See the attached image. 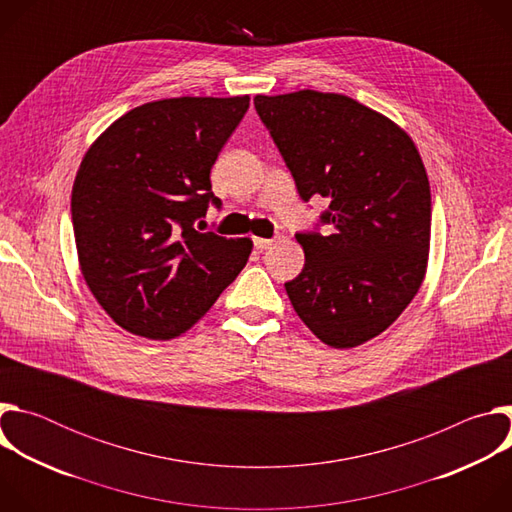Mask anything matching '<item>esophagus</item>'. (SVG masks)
I'll return each mask as SVG.
<instances>
[{
	"instance_id": "obj_1",
	"label": "esophagus",
	"mask_w": 512,
	"mask_h": 512,
	"mask_svg": "<svg viewBox=\"0 0 512 512\" xmlns=\"http://www.w3.org/2000/svg\"><path fill=\"white\" fill-rule=\"evenodd\" d=\"M253 245H255L257 251H265V249H269L273 245V241L271 239H263V237H253Z\"/></svg>"
}]
</instances>
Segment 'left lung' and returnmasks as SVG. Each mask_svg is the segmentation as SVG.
Here are the masks:
<instances>
[{
    "label": "left lung",
    "instance_id": "obj_1",
    "mask_svg": "<svg viewBox=\"0 0 512 512\" xmlns=\"http://www.w3.org/2000/svg\"><path fill=\"white\" fill-rule=\"evenodd\" d=\"M255 109L304 200H330V235H298L302 273L285 283L302 322L332 348L385 332L419 291L431 194L409 133L358 101L320 91L257 95Z\"/></svg>",
    "mask_w": 512,
    "mask_h": 512
}]
</instances>
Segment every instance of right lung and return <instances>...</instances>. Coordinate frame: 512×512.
Here are the masks:
<instances>
[{
    "label": "right lung",
    "mask_w": 512,
    "mask_h": 512,
    "mask_svg": "<svg viewBox=\"0 0 512 512\" xmlns=\"http://www.w3.org/2000/svg\"><path fill=\"white\" fill-rule=\"evenodd\" d=\"M249 109L241 97L139 105L87 150L72 184L81 273L123 330L170 340L190 330L247 265L253 241L198 233L210 168Z\"/></svg>",
    "instance_id": "right-lung-1"
}]
</instances>
